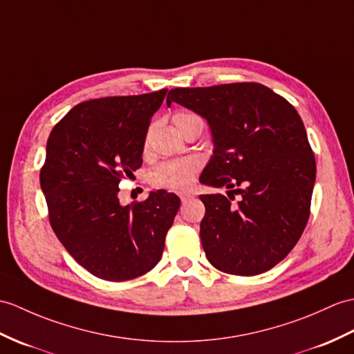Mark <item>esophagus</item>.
Instances as JSON below:
<instances>
[{
    "label": "esophagus",
    "mask_w": 354,
    "mask_h": 354,
    "mask_svg": "<svg viewBox=\"0 0 354 354\" xmlns=\"http://www.w3.org/2000/svg\"><path fill=\"white\" fill-rule=\"evenodd\" d=\"M190 199H193V194H190V193H183V194H180V201H183V203L188 202Z\"/></svg>",
    "instance_id": "1"
}]
</instances>
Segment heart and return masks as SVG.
<instances>
[{
	"instance_id": "b5f03b06",
	"label": "heart",
	"mask_w": 354,
	"mask_h": 354,
	"mask_svg": "<svg viewBox=\"0 0 354 354\" xmlns=\"http://www.w3.org/2000/svg\"><path fill=\"white\" fill-rule=\"evenodd\" d=\"M199 119L192 113L179 111L174 116V123L176 128L184 134L188 123ZM201 169V161L196 157H187L179 160H169L158 164L157 167L151 170L149 180L155 187L169 188V190L184 192L188 190L194 183V176Z\"/></svg>"
}]
</instances>
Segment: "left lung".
<instances>
[{
	"instance_id": "left-lung-1",
	"label": "left lung",
	"mask_w": 354,
	"mask_h": 354,
	"mask_svg": "<svg viewBox=\"0 0 354 354\" xmlns=\"http://www.w3.org/2000/svg\"><path fill=\"white\" fill-rule=\"evenodd\" d=\"M178 102L208 120L214 155L202 184L229 188L202 194L201 240L217 270L254 276L273 268L305 231L315 157L297 110L259 83L178 87ZM241 196L236 203L234 194Z\"/></svg>"
}]
</instances>
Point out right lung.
Segmentation results:
<instances>
[{"mask_svg": "<svg viewBox=\"0 0 354 354\" xmlns=\"http://www.w3.org/2000/svg\"><path fill=\"white\" fill-rule=\"evenodd\" d=\"M167 88L84 101L49 134L40 187L48 217L64 249L104 281H129L161 259L179 209L174 193L119 203V183L142 166L152 114Z\"/></svg>", "mask_w": 354, "mask_h": 354, "instance_id": "add662e5", "label": "right lung"}]
</instances>
